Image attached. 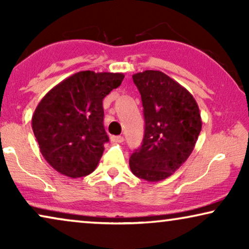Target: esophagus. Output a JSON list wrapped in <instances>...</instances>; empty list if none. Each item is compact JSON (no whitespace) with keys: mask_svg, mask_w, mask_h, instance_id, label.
<instances>
[{"mask_svg":"<svg viewBox=\"0 0 249 249\" xmlns=\"http://www.w3.org/2000/svg\"><path fill=\"white\" fill-rule=\"evenodd\" d=\"M124 141V138L122 136H111V142H122Z\"/></svg>","mask_w":249,"mask_h":249,"instance_id":"esophagus-1","label":"esophagus"}]
</instances>
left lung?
I'll return each mask as SVG.
<instances>
[{
	"mask_svg": "<svg viewBox=\"0 0 249 249\" xmlns=\"http://www.w3.org/2000/svg\"><path fill=\"white\" fill-rule=\"evenodd\" d=\"M132 80L142 96L145 132L129 165L138 178L161 181L192 154L202 130L199 108L185 87L161 71L135 73Z\"/></svg>",
	"mask_w": 249,
	"mask_h": 249,
	"instance_id": "obj_1",
	"label": "left lung"
}]
</instances>
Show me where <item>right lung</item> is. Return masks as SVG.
Returning <instances> with one entry per match:
<instances>
[{
    "instance_id": "1",
    "label": "right lung",
    "mask_w": 249,
    "mask_h": 249,
    "mask_svg": "<svg viewBox=\"0 0 249 249\" xmlns=\"http://www.w3.org/2000/svg\"><path fill=\"white\" fill-rule=\"evenodd\" d=\"M124 73L80 71L42 98L32 127L47 163L70 178L96 169L108 142L103 124V98L120 86Z\"/></svg>"
}]
</instances>
